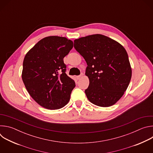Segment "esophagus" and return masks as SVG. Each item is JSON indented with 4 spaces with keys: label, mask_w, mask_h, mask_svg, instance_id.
Returning <instances> with one entry per match:
<instances>
[{
    "label": "esophagus",
    "mask_w": 153,
    "mask_h": 153,
    "mask_svg": "<svg viewBox=\"0 0 153 153\" xmlns=\"http://www.w3.org/2000/svg\"><path fill=\"white\" fill-rule=\"evenodd\" d=\"M82 76H83V74H81L80 75H79V76H77L76 77H77V79L79 80V79H80L82 77Z\"/></svg>",
    "instance_id": "esophagus-1"
}]
</instances>
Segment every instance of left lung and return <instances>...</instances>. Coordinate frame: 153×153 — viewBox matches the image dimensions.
<instances>
[{
  "mask_svg": "<svg viewBox=\"0 0 153 153\" xmlns=\"http://www.w3.org/2000/svg\"><path fill=\"white\" fill-rule=\"evenodd\" d=\"M74 43L75 49L88 65L85 75L90 84L85 91L87 98L102 107L114 105L131 79L126 51L117 41L99 34L75 39Z\"/></svg>",
  "mask_w": 153,
  "mask_h": 153,
  "instance_id": "obj_1",
  "label": "left lung"
}]
</instances>
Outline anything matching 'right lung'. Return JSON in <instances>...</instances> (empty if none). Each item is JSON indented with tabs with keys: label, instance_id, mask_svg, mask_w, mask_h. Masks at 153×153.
Masks as SVG:
<instances>
[{
	"label": "right lung",
	"instance_id": "obj_1",
	"mask_svg": "<svg viewBox=\"0 0 153 153\" xmlns=\"http://www.w3.org/2000/svg\"><path fill=\"white\" fill-rule=\"evenodd\" d=\"M73 47L72 40L53 36L39 40L26 54L22 78L30 95L41 106L57 110L68 103L76 84L65 73L63 58Z\"/></svg>",
	"mask_w": 153,
	"mask_h": 153
}]
</instances>
